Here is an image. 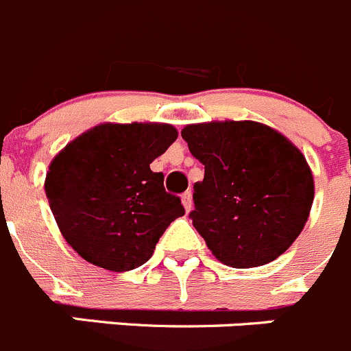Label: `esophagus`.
Listing matches in <instances>:
<instances>
[{"mask_svg":"<svg viewBox=\"0 0 351 351\" xmlns=\"http://www.w3.org/2000/svg\"><path fill=\"white\" fill-rule=\"evenodd\" d=\"M181 200H182V205H184L186 212H189V210H191V208H193V195H191V191H186V193H182Z\"/></svg>","mask_w":351,"mask_h":351,"instance_id":"34e87169","label":"esophagus"}]
</instances>
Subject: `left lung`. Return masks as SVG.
Listing matches in <instances>:
<instances>
[{
  "label": "left lung",
  "instance_id": "8db88e82",
  "mask_svg": "<svg viewBox=\"0 0 351 351\" xmlns=\"http://www.w3.org/2000/svg\"><path fill=\"white\" fill-rule=\"evenodd\" d=\"M181 136L205 165L189 217L212 254L233 268L275 261L300 237L313 204L301 151L256 121L188 125Z\"/></svg>",
  "mask_w": 351,
  "mask_h": 351
}]
</instances>
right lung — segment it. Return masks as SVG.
I'll list each match as a JSON object with an SVG mask.
<instances>
[{
  "instance_id": "1",
  "label": "right lung",
  "mask_w": 351,
  "mask_h": 351,
  "mask_svg": "<svg viewBox=\"0 0 351 351\" xmlns=\"http://www.w3.org/2000/svg\"><path fill=\"white\" fill-rule=\"evenodd\" d=\"M176 139L172 125L104 123L53 158L45 193L60 233L85 261L111 271L139 268L184 215L163 173L149 169Z\"/></svg>"
}]
</instances>
